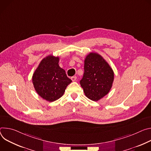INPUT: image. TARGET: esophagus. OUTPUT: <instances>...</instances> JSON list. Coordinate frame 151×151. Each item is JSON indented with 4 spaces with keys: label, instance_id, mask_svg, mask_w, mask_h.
Here are the masks:
<instances>
[{
    "label": "esophagus",
    "instance_id": "1",
    "mask_svg": "<svg viewBox=\"0 0 151 151\" xmlns=\"http://www.w3.org/2000/svg\"><path fill=\"white\" fill-rule=\"evenodd\" d=\"M71 78V80H72L73 81H76V80H77V77H76V76H73V77H72Z\"/></svg>",
    "mask_w": 151,
    "mask_h": 151
}]
</instances>
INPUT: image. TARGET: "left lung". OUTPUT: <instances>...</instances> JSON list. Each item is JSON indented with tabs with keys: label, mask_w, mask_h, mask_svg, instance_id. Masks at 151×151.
Returning a JSON list of instances; mask_svg holds the SVG:
<instances>
[{
	"label": "left lung",
	"mask_w": 151,
	"mask_h": 151,
	"mask_svg": "<svg viewBox=\"0 0 151 151\" xmlns=\"http://www.w3.org/2000/svg\"><path fill=\"white\" fill-rule=\"evenodd\" d=\"M84 70L80 85L89 99L97 101L111 89L114 80L113 71L105 59L96 53L87 55Z\"/></svg>",
	"instance_id": "obj_1"
}]
</instances>
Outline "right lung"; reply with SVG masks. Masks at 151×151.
Returning <instances> with one entry per match:
<instances>
[{"instance_id":"add662e5","label":"right lung","mask_w":151,"mask_h":151,"mask_svg":"<svg viewBox=\"0 0 151 151\" xmlns=\"http://www.w3.org/2000/svg\"><path fill=\"white\" fill-rule=\"evenodd\" d=\"M59 58L49 55L44 58L32 76L37 93L49 102L60 98L72 80L59 65Z\"/></svg>"}]
</instances>
